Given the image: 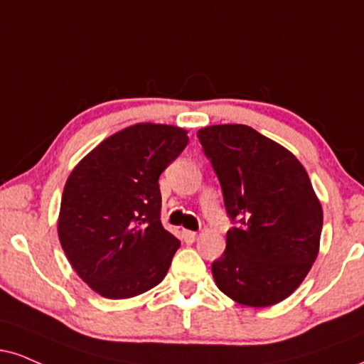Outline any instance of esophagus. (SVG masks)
Masks as SVG:
<instances>
[{
  "label": "esophagus",
  "mask_w": 364,
  "mask_h": 364,
  "mask_svg": "<svg viewBox=\"0 0 364 364\" xmlns=\"http://www.w3.org/2000/svg\"><path fill=\"white\" fill-rule=\"evenodd\" d=\"M181 239L185 240L186 244L195 242V239H196V232H193V230H183V232H181Z\"/></svg>",
  "instance_id": "1"
}]
</instances>
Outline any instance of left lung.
<instances>
[{"mask_svg": "<svg viewBox=\"0 0 364 364\" xmlns=\"http://www.w3.org/2000/svg\"><path fill=\"white\" fill-rule=\"evenodd\" d=\"M235 227L212 262L218 290L247 307L290 296L318 254L322 207L307 171L290 151L247 125L198 130Z\"/></svg>", "mask_w": 364, "mask_h": 364, "instance_id": "8db88e82", "label": "left lung"}]
</instances>
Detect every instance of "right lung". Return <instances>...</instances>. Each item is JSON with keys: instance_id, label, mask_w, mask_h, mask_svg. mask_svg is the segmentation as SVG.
<instances>
[{"instance_id": "right-lung-1", "label": "right lung", "mask_w": 364, "mask_h": 364, "mask_svg": "<svg viewBox=\"0 0 364 364\" xmlns=\"http://www.w3.org/2000/svg\"><path fill=\"white\" fill-rule=\"evenodd\" d=\"M188 137L173 125L137 124L113 134L65 181L59 240L82 282L107 299L151 290L179 240L161 224V173Z\"/></svg>"}]
</instances>
